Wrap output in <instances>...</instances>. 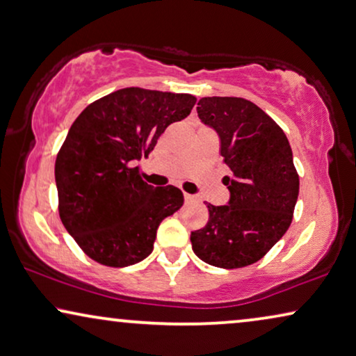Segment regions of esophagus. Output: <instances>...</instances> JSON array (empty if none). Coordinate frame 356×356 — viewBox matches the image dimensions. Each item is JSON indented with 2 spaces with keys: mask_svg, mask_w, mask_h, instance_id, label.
<instances>
[{
  "mask_svg": "<svg viewBox=\"0 0 356 356\" xmlns=\"http://www.w3.org/2000/svg\"><path fill=\"white\" fill-rule=\"evenodd\" d=\"M184 200H186V202H194L195 197H194L193 194H188V193H184Z\"/></svg>",
  "mask_w": 356,
  "mask_h": 356,
  "instance_id": "esophagus-1",
  "label": "esophagus"
}]
</instances>
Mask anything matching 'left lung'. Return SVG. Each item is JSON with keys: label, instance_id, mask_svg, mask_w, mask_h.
I'll use <instances>...</instances> for the list:
<instances>
[{"label": "left lung", "instance_id": "left-lung-1", "mask_svg": "<svg viewBox=\"0 0 356 356\" xmlns=\"http://www.w3.org/2000/svg\"><path fill=\"white\" fill-rule=\"evenodd\" d=\"M197 115L220 138L231 175L226 205L209 204V223L191 233L194 254L205 264L233 270L255 264L291 226L298 175L284 131L242 97H200Z\"/></svg>", "mask_w": 356, "mask_h": 356}]
</instances>
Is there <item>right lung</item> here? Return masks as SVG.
Listing matches in <instances>:
<instances>
[{
  "mask_svg": "<svg viewBox=\"0 0 356 356\" xmlns=\"http://www.w3.org/2000/svg\"><path fill=\"white\" fill-rule=\"evenodd\" d=\"M194 104L193 95L131 86L92 102L72 123L54 167L59 215L90 259L123 268L151 255L159 225L184 197L175 186L144 183L133 165Z\"/></svg>",
  "mask_w": 356,
  "mask_h": 356,
  "instance_id": "right-lung-1",
  "label": "right lung"
}]
</instances>
